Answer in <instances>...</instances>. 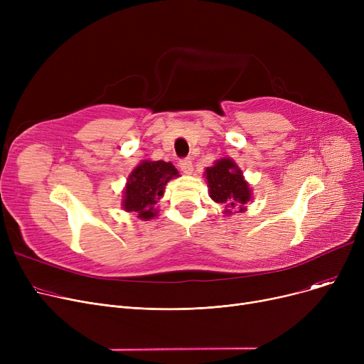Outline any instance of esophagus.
<instances>
[{
    "label": "esophagus",
    "instance_id": "1",
    "mask_svg": "<svg viewBox=\"0 0 364 364\" xmlns=\"http://www.w3.org/2000/svg\"><path fill=\"white\" fill-rule=\"evenodd\" d=\"M178 166H180V169L184 172V174H192L193 164H192V161H190L188 158L181 159V161L178 162Z\"/></svg>",
    "mask_w": 364,
    "mask_h": 364
}]
</instances>
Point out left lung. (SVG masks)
Wrapping results in <instances>:
<instances>
[{"label":"left lung","instance_id":"obj_1","mask_svg":"<svg viewBox=\"0 0 364 364\" xmlns=\"http://www.w3.org/2000/svg\"><path fill=\"white\" fill-rule=\"evenodd\" d=\"M205 177L209 187V196L217 203H224V214L243 213L246 203L252 199V193L247 181L243 178L242 169L233 159L223 158L213 166H208ZM238 211H235V208Z\"/></svg>","mask_w":364,"mask_h":364}]
</instances>
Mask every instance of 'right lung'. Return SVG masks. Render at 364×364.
<instances>
[{"instance_id":"1","label":"right lung","mask_w":364,"mask_h":364,"mask_svg":"<svg viewBox=\"0 0 364 364\" xmlns=\"http://www.w3.org/2000/svg\"><path fill=\"white\" fill-rule=\"evenodd\" d=\"M178 177V171L171 162L143 161L131 171L124 190L122 206L128 213H137L147 221L158 215L156 203L164 196L169 180Z\"/></svg>"}]
</instances>
